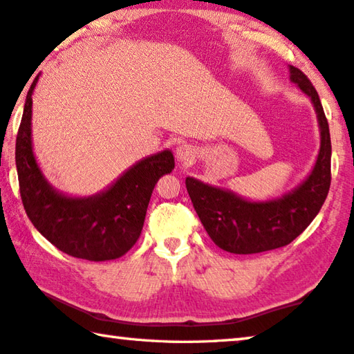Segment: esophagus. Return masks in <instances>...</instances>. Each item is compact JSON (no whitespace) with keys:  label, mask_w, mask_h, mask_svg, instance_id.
<instances>
[{"label":"esophagus","mask_w":354,"mask_h":354,"mask_svg":"<svg viewBox=\"0 0 354 354\" xmlns=\"http://www.w3.org/2000/svg\"><path fill=\"white\" fill-rule=\"evenodd\" d=\"M176 158L183 165H191L196 160L194 147L187 145V142H182L176 147Z\"/></svg>","instance_id":"1"}]
</instances>
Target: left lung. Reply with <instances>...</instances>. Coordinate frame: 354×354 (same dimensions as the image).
Instances as JSON below:
<instances>
[{"label":"left lung","instance_id":"1","mask_svg":"<svg viewBox=\"0 0 354 354\" xmlns=\"http://www.w3.org/2000/svg\"><path fill=\"white\" fill-rule=\"evenodd\" d=\"M290 80L311 99L320 129V151L309 176L278 199L247 201L230 189L187 177V189L208 236L222 250L250 255L288 245L319 214L331 185L330 127L317 91L299 68Z\"/></svg>","mask_w":354,"mask_h":354}]
</instances>
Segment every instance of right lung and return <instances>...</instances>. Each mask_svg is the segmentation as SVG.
Instances as JSON below:
<instances>
[{
	"label": "right lung",
	"mask_w": 354,
	"mask_h": 354,
	"mask_svg": "<svg viewBox=\"0 0 354 354\" xmlns=\"http://www.w3.org/2000/svg\"><path fill=\"white\" fill-rule=\"evenodd\" d=\"M37 80L39 76L26 95L15 145L18 183L28 218L66 255L88 261L120 258L138 241L153 187L174 169V155L166 149L140 160L95 196L59 193L43 176L32 151L30 120Z\"/></svg>",
	"instance_id": "right-lung-1"
}]
</instances>
